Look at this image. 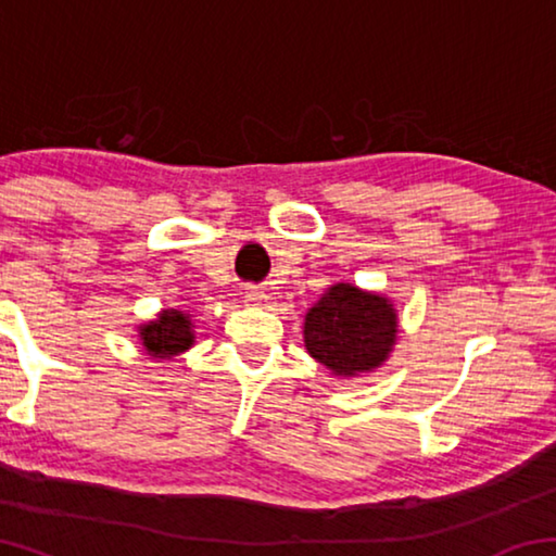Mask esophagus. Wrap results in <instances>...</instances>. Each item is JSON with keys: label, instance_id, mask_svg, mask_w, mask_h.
Segmentation results:
<instances>
[{"label": "esophagus", "instance_id": "esophagus-1", "mask_svg": "<svg viewBox=\"0 0 556 556\" xmlns=\"http://www.w3.org/2000/svg\"><path fill=\"white\" fill-rule=\"evenodd\" d=\"M265 299H267V294L262 289H257V287H248L244 289V304H250V306H262L265 304Z\"/></svg>", "mask_w": 556, "mask_h": 556}]
</instances>
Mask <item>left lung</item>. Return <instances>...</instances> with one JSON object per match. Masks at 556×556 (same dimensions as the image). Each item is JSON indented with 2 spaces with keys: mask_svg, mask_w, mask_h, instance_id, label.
<instances>
[{
  "mask_svg": "<svg viewBox=\"0 0 556 556\" xmlns=\"http://www.w3.org/2000/svg\"><path fill=\"white\" fill-rule=\"evenodd\" d=\"M397 341L392 301L353 285H333L304 318L306 351L338 378L372 372Z\"/></svg>",
  "mask_w": 556,
  "mask_h": 556,
  "instance_id": "left-lung-1",
  "label": "left lung"
}]
</instances>
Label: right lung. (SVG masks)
<instances>
[{
    "mask_svg": "<svg viewBox=\"0 0 556 556\" xmlns=\"http://www.w3.org/2000/svg\"><path fill=\"white\" fill-rule=\"evenodd\" d=\"M139 338H142L144 351L159 361L184 353L193 345L191 316L178 308H166L154 321L139 326Z\"/></svg>",
    "mask_w": 556,
    "mask_h": 556,
    "instance_id": "right-lung-1",
    "label": "right lung"
}]
</instances>
